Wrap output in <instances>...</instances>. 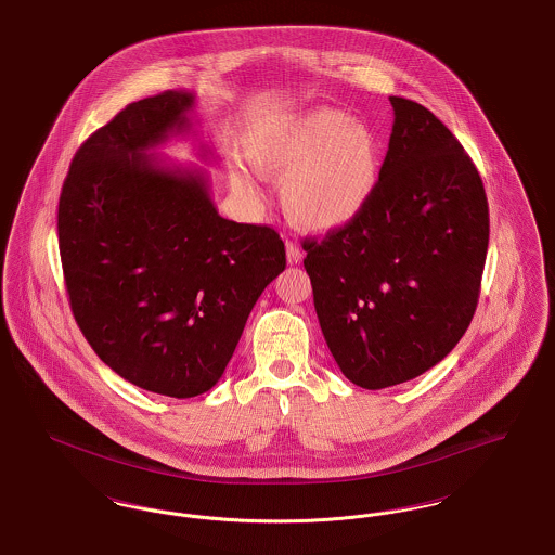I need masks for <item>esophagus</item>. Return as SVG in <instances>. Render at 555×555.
Listing matches in <instances>:
<instances>
[{
  "mask_svg": "<svg viewBox=\"0 0 555 555\" xmlns=\"http://www.w3.org/2000/svg\"><path fill=\"white\" fill-rule=\"evenodd\" d=\"M285 249H287V262H289L291 266L301 262L304 251L299 249V245H295L293 241H287V243H285Z\"/></svg>",
  "mask_w": 555,
  "mask_h": 555,
  "instance_id": "obj_1",
  "label": "esophagus"
}]
</instances>
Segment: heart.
I'll return each mask as SVG.
<instances>
[{"label":"heart","mask_w":555,"mask_h":555,"mask_svg":"<svg viewBox=\"0 0 555 555\" xmlns=\"http://www.w3.org/2000/svg\"><path fill=\"white\" fill-rule=\"evenodd\" d=\"M245 156L258 175L281 179L279 197L293 227L335 233L366 210L380 179L383 145L366 120L317 107L254 129L245 139ZM231 185L258 197L243 166L231 168Z\"/></svg>","instance_id":"obj_1"}]
</instances>
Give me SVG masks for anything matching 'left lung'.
<instances>
[{
	"mask_svg": "<svg viewBox=\"0 0 555 555\" xmlns=\"http://www.w3.org/2000/svg\"><path fill=\"white\" fill-rule=\"evenodd\" d=\"M389 102L393 132L366 210L304 241L322 335L345 376L370 391L421 376L457 345L489 245L470 156L430 109Z\"/></svg>",
	"mask_w": 555,
	"mask_h": 555,
	"instance_id": "1",
	"label": "left lung"
}]
</instances>
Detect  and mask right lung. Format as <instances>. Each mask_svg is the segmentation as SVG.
<instances>
[{"mask_svg": "<svg viewBox=\"0 0 555 555\" xmlns=\"http://www.w3.org/2000/svg\"><path fill=\"white\" fill-rule=\"evenodd\" d=\"M195 95L164 91L118 112L75 154L57 206L70 310L102 362L159 396L220 380L285 243L214 208L202 170L147 156L191 129Z\"/></svg>", "mask_w": 555, "mask_h": 555, "instance_id": "obj_1", "label": "right lung"}]
</instances>
